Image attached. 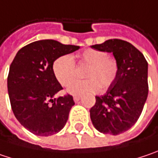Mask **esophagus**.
Returning <instances> with one entry per match:
<instances>
[{"mask_svg":"<svg viewBox=\"0 0 158 158\" xmlns=\"http://www.w3.org/2000/svg\"><path fill=\"white\" fill-rule=\"evenodd\" d=\"M73 99H74L75 102H78L79 99H80V96H74V97H73Z\"/></svg>","mask_w":158,"mask_h":158,"instance_id":"34e87169","label":"esophagus"}]
</instances>
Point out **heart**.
Here are the masks:
<instances>
[{"label":"heart","instance_id":"1","mask_svg":"<svg viewBox=\"0 0 158 158\" xmlns=\"http://www.w3.org/2000/svg\"><path fill=\"white\" fill-rule=\"evenodd\" d=\"M79 65H87L84 80L70 83L76 78V65L72 57L64 54L58 57L52 63V72L61 86L67 87L72 95H80L96 91L98 88L104 91L115 81L119 73V63L116 59L107 56L106 52L89 48L76 55Z\"/></svg>","mask_w":158,"mask_h":158}]
</instances>
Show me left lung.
<instances>
[{"label":"left lung","instance_id":"obj_1","mask_svg":"<svg viewBox=\"0 0 158 158\" xmlns=\"http://www.w3.org/2000/svg\"><path fill=\"white\" fill-rule=\"evenodd\" d=\"M91 48L113 52L119 73L106 94L96 97L90 109L93 125L102 133L118 135L131 129L142 113L148 94V61L129 42L110 39Z\"/></svg>","mask_w":158,"mask_h":158}]
</instances>
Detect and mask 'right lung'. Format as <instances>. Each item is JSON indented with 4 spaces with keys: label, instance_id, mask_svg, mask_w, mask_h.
I'll use <instances>...</instances> for the list:
<instances>
[{
    "label": "right lung",
    "instance_id": "add662e5",
    "mask_svg": "<svg viewBox=\"0 0 158 158\" xmlns=\"http://www.w3.org/2000/svg\"><path fill=\"white\" fill-rule=\"evenodd\" d=\"M78 49L52 39L39 40L22 47L12 60L7 79L11 109L33 134L51 136L66 124L75 103L69 94L55 98L62 87L53 75L52 63Z\"/></svg>",
    "mask_w": 158,
    "mask_h": 158
}]
</instances>
